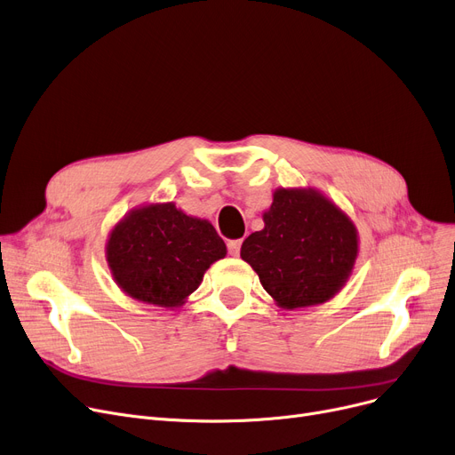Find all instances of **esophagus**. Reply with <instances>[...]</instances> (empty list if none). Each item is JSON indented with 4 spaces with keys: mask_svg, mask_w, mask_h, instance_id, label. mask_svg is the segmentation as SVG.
Listing matches in <instances>:
<instances>
[{
    "mask_svg": "<svg viewBox=\"0 0 455 455\" xmlns=\"http://www.w3.org/2000/svg\"><path fill=\"white\" fill-rule=\"evenodd\" d=\"M241 246H243V241H241V239L229 241V243H228V250H229V253H231L233 257H239V253H241Z\"/></svg>",
    "mask_w": 455,
    "mask_h": 455,
    "instance_id": "34e87169",
    "label": "esophagus"
}]
</instances>
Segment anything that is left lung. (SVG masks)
Returning a JSON list of instances; mask_svg holds the SVG:
<instances>
[{
	"mask_svg": "<svg viewBox=\"0 0 455 455\" xmlns=\"http://www.w3.org/2000/svg\"><path fill=\"white\" fill-rule=\"evenodd\" d=\"M263 222L241 257L281 309L323 304L346 285L359 253L357 228L320 190L275 188Z\"/></svg>",
	"mask_w": 455,
	"mask_h": 455,
	"instance_id": "8db88e82",
	"label": "left lung"
}]
</instances>
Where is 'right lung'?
I'll return each mask as SVG.
<instances>
[{
  "instance_id": "right-lung-1",
  "label": "right lung",
  "mask_w": 455,
  "mask_h": 455,
  "mask_svg": "<svg viewBox=\"0 0 455 455\" xmlns=\"http://www.w3.org/2000/svg\"><path fill=\"white\" fill-rule=\"evenodd\" d=\"M228 248L212 224L174 202L129 211L111 229L105 259L115 283L142 304L174 309L200 287Z\"/></svg>"
}]
</instances>
